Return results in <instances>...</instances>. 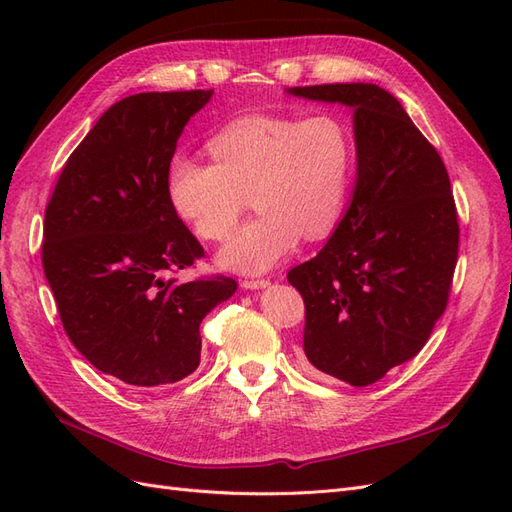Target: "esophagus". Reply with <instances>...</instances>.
Here are the masks:
<instances>
[{
  "label": "esophagus",
  "mask_w": 512,
  "mask_h": 512,
  "mask_svg": "<svg viewBox=\"0 0 512 512\" xmlns=\"http://www.w3.org/2000/svg\"><path fill=\"white\" fill-rule=\"evenodd\" d=\"M271 282L269 280H243L241 286L245 290H260V288H267Z\"/></svg>",
  "instance_id": "34e87169"
}]
</instances>
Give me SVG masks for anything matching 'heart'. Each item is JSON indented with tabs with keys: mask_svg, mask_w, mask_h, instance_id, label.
Returning <instances> with one entry per match:
<instances>
[{
	"mask_svg": "<svg viewBox=\"0 0 512 512\" xmlns=\"http://www.w3.org/2000/svg\"><path fill=\"white\" fill-rule=\"evenodd\" d=\"M209 153L213 164L175 156L166 192L179 218L207 241L228 239L252 196L260 215L220 252L224 267L267 271L301 237H329L342 220L354 147L339 117H241L211 138Z\"/></svg>",
	"mask_w": 512,
	"mask_h": 512,
	"instance_id": "heart-1",
	"label": "heart"
}]
</instances>
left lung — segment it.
I'll use <instances>...</instances> for the list:
<instances>
[{"mask_svg": "<svg viewBox=\"0 0 512 512\" xmlns=\"http://www.w3.org/2000/svg\"><path fill=\"white\" fill-rule=\"evenodd\" d=\"M352 108L356 181L327 245L288 271L305 303L303 350L318 376L374 384L421 352L444 314L459 250L440 153L371 83L288 87Z\"/></svg>", "mask_w": 512, "mask_h": 512, "instance_id": "left-lung-1", "label": "left lung"}]
</instances>
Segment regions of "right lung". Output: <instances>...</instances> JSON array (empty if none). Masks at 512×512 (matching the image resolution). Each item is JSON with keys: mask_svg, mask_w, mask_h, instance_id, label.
I'll use <instances>...</instances> for the list:
<instances>
[{"mask_svg": "<svg viewBox=\"0 0 512 512\" xmlns=\"http://www.w3.org/2000/svg\"><path fill=\"white\" fill-rule=\"evenodd\" d=\"M213 89L119 100L72 151L44 213L42 267L74 348L102 374L156 389L200 363V322L237 282L168 277L203 258L166 192L170 160Z\"/></svg>", "mask_w": 512, "mask_h": 512, "instance_id": "right-lung-1", "label": "right lung"}]
</instances>
